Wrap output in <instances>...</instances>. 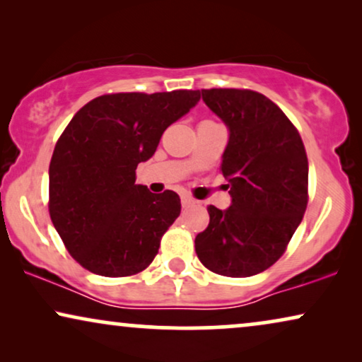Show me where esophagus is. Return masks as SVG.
I'll return each mask as SVG.
<instances>
[{
	"mask_svg": "<svg viewBox=\"0 0 362 362\" xmlns=\"http://www.w3.org/2000/svg\"><path fill=\"white\" fill-rule=\"evenodd\" d=\"M194 199H192V197H189V196H182L181 197V204H182V207H191L192 204H194Z\"/></svg>",
	"mask_w": 362,
	"mask_h": 362,
	"instance_id": "1",
	"label": "esophagus"
}]
</instances>
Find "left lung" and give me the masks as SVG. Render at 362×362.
<instances>
[{"label": "left lung", "instance_id": "1", "mask_svg": "<svg viewBox=\"0 0 362 362\" xmlns=\"http://www.w3.org/2000/svg\"><path fill=\"white\" fill-rule=\"evenodd\" d=\"M202 100L229 127L221 171L227 211L207 207L196 235L201 264L224 276H252L285 254L308 204V158L290 118L249 88H202Z\"/></svg>", "mask_w": 362, "mask_h": 362}]
</instances>
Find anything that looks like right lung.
Returning <instances> with one entry per match:
<instances>
[{
  "mask_svg": "<svg viewBox=\"0 0 362 362\" xmlns=\"http://www.w3.org/2000/svg\"><path fill=\"white\" fill-rule=\"evenodd\" d=\"M199 98V90L105 93L69 122L49 165V216L83 269L130 276L155 259L181 201L136 185V166Z\"/></svg>",
  "mask_w": 362,
  "mask_h": 362,
  "instance_id": "1",
  "label": "right lung"
}]
</instances>
